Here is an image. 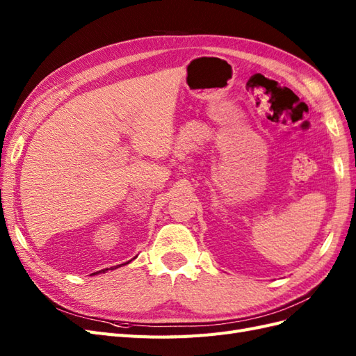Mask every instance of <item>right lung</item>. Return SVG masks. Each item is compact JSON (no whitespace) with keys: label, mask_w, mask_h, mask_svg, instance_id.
Wrapping results in <instances>:
<instances>
[{"label":"right lung","mask_w":356,"mask_h":356,"mask_svg":"<svg viewBox=\"0 0 356 356\" xmlns=\"http://www.w3.org/2000/svg\"><path fill=\"white\" fill-rule=\"evenodd\" d=\"M124 264H129V261L127 263H123V264H118V266H114V267H110V268H104V270H99V272H95V273H92L93 276L95 275H99V273H105V272H108V270H114V268H118L120 266H124Z\"/></svg>","instance_id":"add662e5"}]
</instances>
